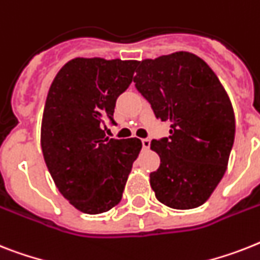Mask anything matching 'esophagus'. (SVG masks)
<instances>
[{
	"label": "esophagus",
	"mask_w": 260,
	"mask_h": 260,
	"mask_svg": "<svg viewBox=\"0 0 260 260\" xmlns=\"http://www.w3.org/2000/svg\"><path fill=\"white\" fill-rule=\"evenodd\" d=\"M141 144H143V148L148 149L149 145H151V140H149V139H143V140H141Z\"/></svg>",
	"instance_id": "esophagus-1"
}]
</instances>
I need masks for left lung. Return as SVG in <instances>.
I'll return each instance as SVG.
<instances>
[{
	"label": "left lung",
	"instance_id": "1",
	"mask_svg": "<svg viewBox=\"0 0 260 260\" xmlns=\"http://www.w3.org/2000/svg\"><path fill=\"white\" fill-rule=\"evenodd\" d=\"M134 81L170 136L151 141L160 167L149 183L160 203L191 210L206 203L221 180L235 137L233 104L218 76L189 52L137 61Z\"/></svg>",
	"mask_w": 260,
	"mask_h": 260
}]
</instances>
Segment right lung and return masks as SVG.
I'll return each mask as SVG.
<instances>
[{
	"instance_id": "1",
	"label": "right lung",
	"mask_w": 260,
	"mask_h": 260,
	"mask_svg": "<svg viewBox=\"0 0 260 260\" xmlns=\"http://www.w3.org/2000/svg\"><path fill=\"white\" fill-rule=\"evenodd\" d=\"M137 61L77 57L54 77L41 123V148L54 184L84 214L120 203L141 141L109 139L116 100L129 86Z\"/></svg>"
}]
</instances>
